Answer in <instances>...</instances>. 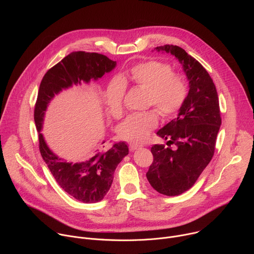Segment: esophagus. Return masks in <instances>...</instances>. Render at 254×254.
I'll return each mask as SVG.
<instances>
[{
	"mask_svg": "<svg viewBox=\"0 0 254 254\" xmlns=\"http://www.w3.org/2000/svg\"><path fill=\"white\" fill-rule=\"evenodd\" d=\"M141 147H142L141 144H138L136 142H131V143H129V151L133 152V151H135V150H137L138 148H141Z\"/></svg>",
	"mask_w": 254,
	"mask_h": 254,
	"instance_id": "obj_1",
	"label": "esophagus"
}]
</instances>
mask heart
I'll return each mask as SVG.
<instances>
[{
    "label": "heart",
    "mask_w": 254,
    "mask_h": 254,
    "mask_svg": "<svg viewBox=\"0 0 254 254\" xmlns=\"http://www.w3.org/2000/svg\"><path fill=\"white\" fill-rule=\"evenodd\" d=\"M132 84L147 89L146 105H154L164 118L175 116L183 106L188 86L185 78L175 73L173 67L166 62L149 60L132 66L120 80H114L103 92V101L107 113L114 118L123 115V99L126 85ZM156 111L129 115L120 126L119 134L127 140L142 141L158 125Z\"/></svg>",
    "instance_id": "obj_1"
}]
</instances>
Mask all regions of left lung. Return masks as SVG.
<instances>
[{
    "label": "left lung",
    "mask_w": 254,
    "mask_h": 254,
    "mask_svg": "<svg viewBox=\"0 0 254 254\" xmlns=\"http://www.w3.org/2000/svg\"><path fill=\"white\" fill-rule=\"evenodd\" d=\"M155 49L175 56L189 81V92L178 117L157 132L168 140L169 147H152L154 161L147 173L149 183L156 191L178 196L195 184L214 155L221 126L219 100L207 70L184 49L176 45ZM171 144L175 149L169 148Z\"/></svg>",
    "instance_id": "8db88e82"
}]
</instances>
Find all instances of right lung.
Instances as JSON below:
<instances>
[{"instance_id":"1","label":"right lung","mask_w":254,"mask_h":254,"mask_svg":"<svg viewBox=\"0 0 254 254\" xmlns=\"http://www.w3.org/2000/svg\"><path fill=\"white\" fill-rule=\"evenodd\" d=\"M116 66L117 61L102 54L72 52L46 72L35 105L34 121L38 130L41 156L58 185L71 197L83 203H96L103 199L113 184L118 165L128 155L127 144L119 141L108 151L97 150L81 162H67L55 155L44 139L41 130L45 112L49 102L63 89L95 81Z\"/></svg>"}]
</instances>
